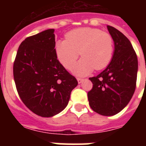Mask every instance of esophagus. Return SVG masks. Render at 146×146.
<instances>
[{
    "label": "esophagus",
    "instance_id": "1",
    "mask_svg": "<svg viewBox=\"0 0 146 146\" xmlns=\"http://www.w3.org/2000/svg\"><path fill=\"white\" fill-rule=\"evenodd\" d=\"M77 82H78V83H81V82L83 81V79H82V78H80V77H77Z\"/></svg>",
    "mask_w": 146,
    "mask_h": 146
}]
</instances>
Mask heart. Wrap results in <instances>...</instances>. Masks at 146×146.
Wrapping results in <instances>:
<instances>
[{
  "instance_id": "1",
  "label": "heart",
  "mask_w": 146,
  "mask_h": 146,
  "mask_svg": "<svg viewBox=\"0 0 146 146\" xmlns=\"http://www.w3.org/2000/svg\"><path fill=\"white\" fill-rule=\"evenodd\" d=\"M113 50L111 35L94 28L71 31L66 35V40H59L55 44L58 59L68 70L72 69L81 54L82 58L74 69L79 76L86 75L94 69H104L111 61Z\"/></svg>"
}]
</instances>
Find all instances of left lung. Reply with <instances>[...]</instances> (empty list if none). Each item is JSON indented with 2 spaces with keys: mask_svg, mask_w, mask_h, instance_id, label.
<instances>
[{
  "mask_svg": "<svg viewBox=\"0 0 146 146\" xmlns=\"http://www.w3.org/2000/svg\"><path fill=\"white\" fill-rule=\"evenodd\" d=\"M107 27L114 41V53L106 69L89 78L93 88L88 92V99L94 111L110 116L121 112L133 96L138 63L129 40L114 27Z\"/></svg>",
  "mask_w": 146,
  "mask_h": 146,
  "instance_id": "obj_1",
  "label": "left lung"
}]
</instances>
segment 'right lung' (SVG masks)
<instances>
[{"label": "right lung", "instance_id": "obj_1", "mask_svg": "<svg viewBox=\"0 0 146 146\" xmlns=\"http://www.w3.org/2000/svg\"><path fill=\"white\" fill-rule=\"evenodd\" d=\"M54 29L27 37L18 48L13 74L25 106L42 117H52L67 106L77 79L58 60Z\"/></svg>", "mask_w": 146, "mask_h": 146}]
</instances>
